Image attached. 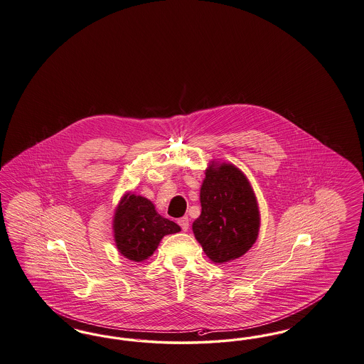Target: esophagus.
Returning a JSON list of instances; mask_svg holds the SVG:
<instances>
[{
	"mask_svg": "<svg viewBox=\"0 0 364 364\" xmlns=\"http://www.w3.org/2000/svg\"><path fill=\"white\" fill-rule=\"evenodd\" d=\"M178 225L183 229V232H187L189 229V219L188 217H183L178 219Z\"/></svg>",
	"mask_w": 364,
	"mask_h": 364,
	"instance_id": "1",
	"label": "esophagus"
}]
</instances>
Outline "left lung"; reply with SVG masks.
<instances>
[{"instance_id": "obj_1", "label": "left lung", "mask_w": 364, "mask_h": 364, "mask_svg": "<svg viewBox=\"0 0 364 364\" xmlns=\"http://www.w3.org/2000/svg\"><path fill=\"white\" fill-rule=\"evenodd\" d=\"M204 175L202 213L192 232L211 262L225 264L244 256L256 242L259 204L247 176L233 164L210 161Z\"/></svg>"}]
</instances>
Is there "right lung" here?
I'll use <instances>...</instances> for the list:
<instances>
[{
  "label": "right lung",
  "mask_w": 364,
  "mask_h": 364,
  "mask_svg": "<svg viewBox=\"0 0 364 364\" xmlns=\"http://www.w3.org/2000/svg\"><path fill=\"white\" fill-rule=\"evenodd\" d=\"M112 229L119 253L135 262L147 260L165 235L181 230L173 220L161 217L149 199L132 192H126L117 203Z\"/></svg>",
  "instance_id": "1"
}]
</instances>
